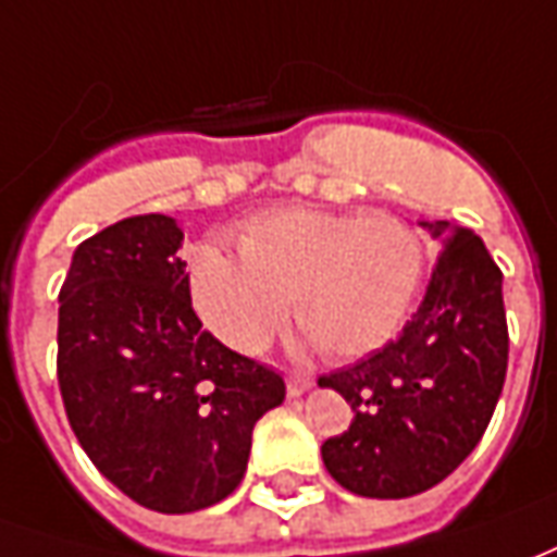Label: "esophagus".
<instances>
[{
	"label": "esophagus",
	"mask_w": 557,
	"mask_h": 557,
	"mask_svg": "<svg viewBox=\"0 0 557 557\" xmlns=\"http://www.w3.org/2000/svg\"><path fill=\"white\" fill-rule=\"evenodd\" d=\"M310 380L307 376H298V373H292V376H286V392H289V398H301L305 392H310Z\"/></svg>",
	"instance_id": "obj_1"
}]
</instances>
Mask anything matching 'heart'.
<instances>
[{
    "label": "heart",
    "mask_w": 557,
    "mask_h": 557,
    "mask_svg": "<svg viewBox=\"0 0 557 557\" xmlns=\"http://www.w3.org/2000/svg\"><path fill=\"white\" fill-rule=\"evenodd\" d=\"M238 255L205 240L186 265L198 317L238 352L262 349L292 305L307 346L371 356L400 332L425 271L419 235L388 213L265 211L244 223Z\"/></svg>",
    "instance_id": "heart-1"
}]
</instances>
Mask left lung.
I'll return each mask as SVG.
<instances>
[{
  "label": "left lung",
  "mask_w": 557,
  "mask_h": 557,
  "mask_svg": "<svg viewBox=\"0 0 557 557\" xmlns=\"http://www.w3.org/2000/svg\"><path fill=\"white\" fill-rule=\"evenodd\" d=\"M419 225L443 250L413 319L398 341L319 376L356 413L322 443V461L361 497H413L446 480L476 449L507 376L500 268L465 225Z\"/></svg>",
  "instance_id": "obj_1"
}]
</instances>
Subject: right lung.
Here are the masks:
<instances>
[{
    "mask_svg": "<svg viewBox=\"0 0 557 557\" xmlns=\"http://www.w3.org/2000/svg\"><path fill=\"white\" fill-rule=\"evenodd\" d=\"M184 228L144 213L72 256L60 289V392L89 461L135 504L196 512L228 497L250 461L252 425L286 383L201 329Z\"/></svg>",
    "mask_w": 557,
    "mask_h": 557,
    "instance_id": "obj_1",
    "label": "right lung"
}]
</instances>
